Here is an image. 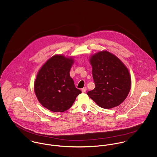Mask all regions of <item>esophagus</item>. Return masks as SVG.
I'll return each mask as SVG.
<instances>
[{"instance_id": "obj_1", "label": "esophagus", "mask_w": 157, "mask_h": 157, "mask_svg": "<svg viewBox=\"0 0 157 157\" xmlns=\"http://www.w3.org/2000/svg\"><path fill=\"white\" fill-rule=\"evenodd\" d=\"M81 91H82V93H85L87 91V87H84L83 89H82Z\"/></svg>"}]
</instances>
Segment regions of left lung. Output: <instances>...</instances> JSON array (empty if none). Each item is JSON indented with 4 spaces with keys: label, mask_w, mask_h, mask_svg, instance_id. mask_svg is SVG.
<instances>
[{
    "label": "left lung",
    "mask_w": 157,
    "mask_h": 157,
    "mask_svg": "<svg viewBox=\"0 0 157 157\" xmlns=\"http://www.w3.org/2000/svg\"><path fill=\"white\" fill-rule=\"evenodd\" d=\"M95 87L88 96L99 107L111 109L119 105L126 98L131 86L127 68L117 57L103 51L90 59Z\"/></svg>",
    "instance_id": "obj_1"
}]
</instances>
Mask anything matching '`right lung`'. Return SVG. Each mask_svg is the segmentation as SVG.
Listing matches in <instances>:
<instances>
[{
  "label": "right lung",
  "instance_id": "obj_1",
  "mask_svg": "<svg viewBox=\"0 0 157 157\" xmlns=\"http://www.w3.org/2000/svg\"><path fill=\"white\" fill-rule=\"evenodd\" d=\"M72 58L56 55L48 59L39 71L34 92L40 103L52 112L69 109L81 91L76 88L70 71Z\"/></svg>",
  "mask_w": 157,
  "mask_h": 157
}]
</instances>
